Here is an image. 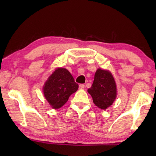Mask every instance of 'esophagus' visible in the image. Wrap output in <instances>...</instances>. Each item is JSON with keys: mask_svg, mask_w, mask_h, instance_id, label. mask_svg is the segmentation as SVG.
Listing matches in <instances>:
<instances>
[{"mask_svg": "<svg viewBox=\"0 0 156 156\" xmlns=\"http://www.w3.org/2000/svg\"><path fill=\"white\" fill-rule=\"evenodd\" d=\"M84 88V85L83 84H80V85H79V89H83Z\"/></svg>", "mask_w": 156, "mask_h": 156, "instance_id": "obj_1", "label": "esophagus"}]
</instances>
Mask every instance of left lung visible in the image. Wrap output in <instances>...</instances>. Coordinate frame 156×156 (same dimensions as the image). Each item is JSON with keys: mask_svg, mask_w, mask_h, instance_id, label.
<instances>
[{"mask_svg": "<svg viewBox=\"0 0 156 156\" xmlns=\"http://www.w3.org/2000/svg\"><path fill=\"white\" fill-rule=\"evenodd\" d=\"M88 93L93 98L94 103L101 109H106L114 102L117 96L115 82L109 71L98 69L94 80Z\"/></svg>", "mask_w": 156, "mask_h": 156, "instance_id": "8db88e82", "label": "left lung"}]
</instances>
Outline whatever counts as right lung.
I'll use <instances>...</instances> for the list:
<instances>
[{"label": "right lung", "mask_w": 156, "mask_h": 156, "mask_svg": "<svg viewBox=\"0 0 156 156\" xmlns=\"http://www.w3.org/2000/svg\"><path fill=\"white\" fill-rule=\"evenodd\" d=\"M78 89V84L70 72L65 68H57L43 87V94L53 109L62 107L69 98Z\"/></svg>", "instance_id": "right-lung-1"}]
</instances>
